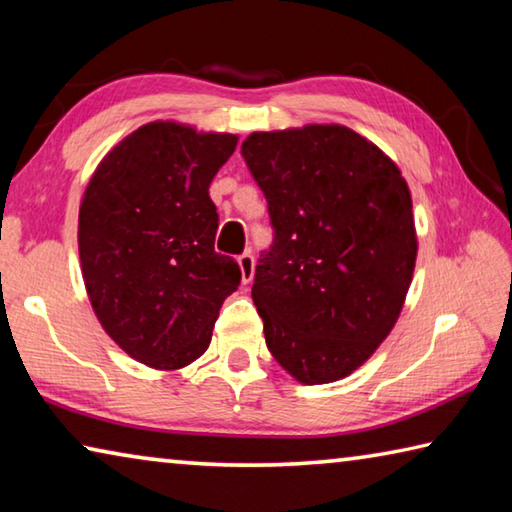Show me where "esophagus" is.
<instances>
[{"label": "esophagus", "mask_w": 512, "mask_h": 512, "mask_svg": "<svg viewBox=\"0 0 512 512\" xmlns=\"http://www.w3.org/2000/svg\"><path fill=\"white\" fill-rule=\"evenodd\" d=\"M237 262H239V268H241V282H244V284L253 282V277H255V259H253V253H250V250H246V253H241V255L237 257Z\"/></svg>", "instance_id": "1"}]
</instances>
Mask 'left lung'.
<instances>
[{
	"instance_id": "left-lung-1",
	"label": "left lung",
	"mask_w": 512,
	"mask_h": 512,
	"mask_svg": "<svg viewBox=\"0 0 512 512\" xmlns=\"http://www.w3.org/2000/svg\"><path fill=\"white\" fill-rule=\"evenodd\" d=\"M241 155L275 228L253 284L268 352L300 384L348 377L391 334L411 287L409 185L341 124L250 133Z\"/></svg>"
}]
</instances>
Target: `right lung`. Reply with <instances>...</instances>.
<instances>
[{
    "label": "right lung",
    "mask_w": 512,
    "mask_h": 512,
    "mask_svg": "<svg viewBox=\"0 0 512 512\" xmlns=\"http://www.w3.org/2000/svg\"><path fill=\"white\" fill-rule=\"evenodd\" d=\"M239 137L151 121L103 155L79 207V257L90 305L128 357L180 370L210 348L235 259L214 250L210 183Z\"/></svg>",
    "instance_id": "right-lung-1"
}]
</instances>
